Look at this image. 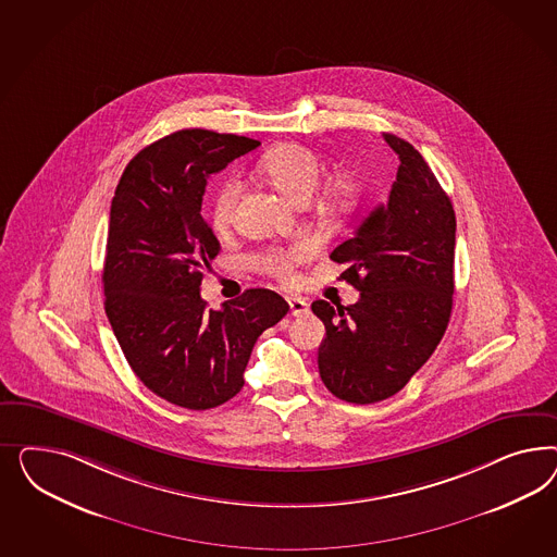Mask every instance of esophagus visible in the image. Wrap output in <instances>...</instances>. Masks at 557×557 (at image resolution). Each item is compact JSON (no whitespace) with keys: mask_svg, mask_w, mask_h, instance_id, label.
Instances as JSON below:
<instances>
[{"mask_svg":"<svg viewBox=\"0 0 557 557\" xmlns=\"http://www.w3.org/2000/svg\"><path fill=\"white\" fill-rule=\"evenodd\" d=\"M287 304H289V312H292L294 317H302V314H306V312L310 310V304L306 302L304 298L289 296V298H287Z\"/></svg>","mask_w":557,"mask_h":557,"instance_id":"obj_1","label":"esophagus"}]
</instances>
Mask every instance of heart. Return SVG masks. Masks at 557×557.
Returning <instances> with one entry per match:
<instances>
[{
    "label": "heart",
    "mask_w": 557,
    "mask_h": 557,
    "mask_svg": "<svg viewBox=\"0 0 557 557\" xmlns=\"http://www.w3.org/2000/svg\"><path fill=\"white\" fill-rule=\"evenodd\" d=\"M259 171L277 191H282L289 202L306 203L310 200L312 191L321 182L322 159L314 151L306 149L302 145H282L268 152ZM243 191V182L233 175L228 177L214 198L212 206V224L216 228H224L235 212L236 202ZM357 184L351 173H335L331 175L319 191V206L324 214H341L354 203ZM310 255V243L298 240L287 249H270L265 253L257 255L253 259L255 268L271 273L280 280H287L294 271V265L300 263Z\"/></svg>",
    "instance_id": "1"
}]
</instances>
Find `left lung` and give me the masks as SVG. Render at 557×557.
Returning <instances> with one entry per match:
<instances>
[{"mask_svg":"<svg viewBox=\"0 0 557 557\" xmlns=\"http://www.w3.org/2000/svg\"><path fill=\"white\" fill-rule=\"evenodd\" d=\"M400 165L388 200L341 243L331 259L357 287L351 306L312 302L326 337L319 349L324 386L354 405L405 388L437 349L454 306L456 212L421 152L384 133Z\"/></svg>","mask_w":557,"mask_h":557,"instance_id":"obj_1","label":"left lung"}]
</instances>
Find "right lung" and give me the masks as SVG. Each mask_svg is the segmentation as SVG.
Returning a JSON list of instances; mask_svg holds the SVG:
<instances>
[{
	"instance_id": "add662e5",
	"label": "right lung",
	"mask_w": 557,
	"mask_h": 557,
	"mask_svg": "<svg viewBox=\"0 0 557 557\" xmlns=\"http://www.w3.org/2000/svg\"><path fill=\"white\" fill-rule=\"evenodd\" d=\"M257 145L202 128L173 133L136 154L112 198L101 275L108 321L138 380L189 410L236 396L257 338L289 310L265 287L220 310L200 296L202 271L220 251L202 216L208 177Z\"/></svg>"
}]
</instances>
